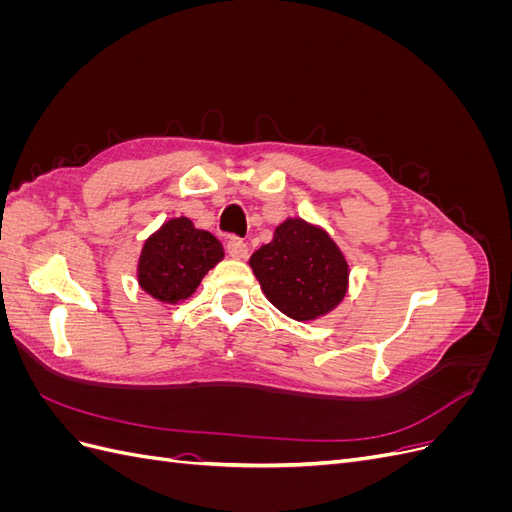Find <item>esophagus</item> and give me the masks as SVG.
Segmentation results:
<instances>
[{"label":"esophagus","instance_id":"34e87169","mask_svg":"<svg viewBox=\"0 0 512 512\" xmlns=\"http://www.w3.org/2000/svg\"><path fill=\"white\" fill-rule=\"evenodd\" d=\"M226 252H228L230 258L243 260V258H247V252H250V250H247V243L245 241H241L237 237H230L228 243H226Z\"/></svg>","mask_w":512,"mask_h":512}]
</instances>
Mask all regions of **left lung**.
Listing matches in <instances>:
<instances>
[{"mask_svg":"<svg viewBox=\"0 0 512 512\" xmlns=\"http://www.w3.org/2000/svg\"><path fill=\"white\" fill-rule=\"evenodd\" d=\"M250 267L269 303L299 322L331 314L350 288V265L327 230L303 218H286L260 245Z\"/></svg>","mask_w":512,"mask_h":512,"instance_id":"obj_1","label":"left lung"}]
</instances>
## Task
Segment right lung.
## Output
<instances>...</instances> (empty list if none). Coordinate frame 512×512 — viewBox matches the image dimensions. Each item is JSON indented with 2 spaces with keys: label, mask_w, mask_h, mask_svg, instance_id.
Wrapping results in <instances>:
<instances>
[{
  "label": "right lung",
  "mask_w": 512,
  "mask_h": 512,
  "mask_svg": "<svg viewBox=\"0 0 512 512\" xmlns=\"http://www.w3.org/2000/svg\"><path fill=\"white\" fill-rule=\"evenodd\" d=\"M224 247L190 218H170L145 239L138 256L136 282L149 297L177 305L190 299L203 277L222 262Z\"/></svg>",
  "instance_id": "right-lung-1"
}]
</instances>
